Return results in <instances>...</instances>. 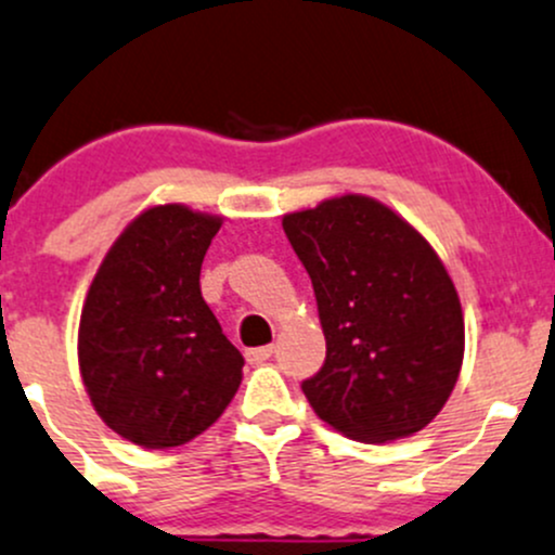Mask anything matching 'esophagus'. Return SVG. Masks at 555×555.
Returning <instances> with one entry per match:
<instances>
[{
    "label": "esophagus",
    "instance_id": "obj_1",
    "mask_svg": "<svg viewBox=\"0 0 555 555\" xmlns=\"http://www.w3.org/2000/svg\"><path fill=\"white\" fill-rule=\"evenodd\" d=\"M272 357V347H256V349H246V360L251 362V365H261V362H267Z\"/></svg>",
    "mask_w": 555,
    "mask_h": 555
}]
</instances>
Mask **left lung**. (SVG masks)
I'll return each mask as SVG.
<instances>
[{
    "label": "left lung",
    "mask_w": 555,
    "mask_h": 555,
    "mask_svg": "<svg viewBox=\"0 0 555 555\" xmlns=\"http://www.w3.org/2000/svg\"><path fill=\"white\" fill-rule=\"evenodd\" d=\"M283 230L312 278L325 333V365L301 384L314 413L371 444L426 428L466 349L461 299L431 243L360 193L285 214Z\"/></svg>",
    "instance_id": "obj_1"
}]
</instances>
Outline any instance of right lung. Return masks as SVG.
<instances>
[{"mask_svg": "<svg viewBox=\"0 0 555 555\" xmlns=\"http://www.w3.org/2000/svg\"><path fill=\"white\" fill-rule=\"evenodd\" d=\"M222 222L184 204L147 206L87 291L81 380L105 426L145 450L204 434L243 380V354L201 296V264Z\"/></svg>", "mask_w": 555, "mask_h": 555, "instance_id": "right-lung-1", "label": "right lung"}]
</instances>
